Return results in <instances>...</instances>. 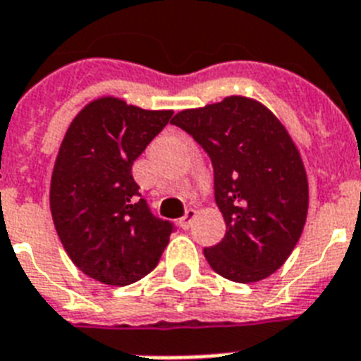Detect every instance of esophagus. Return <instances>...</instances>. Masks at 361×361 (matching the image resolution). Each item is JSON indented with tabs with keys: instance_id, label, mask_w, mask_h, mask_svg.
I'll use <instances>...</instances> for the list:
<instances>
[{
	"instance_id": "obj_1",
	"label": "esophagus",
	"mask_w": 361,
	"mask_h": 361,
	"mask_svg": "<svg viewBox=\"0 0 361 361\" xmlns=\"http://www.w3.org/2000/svg\"><path fill=\"white\" fill-rule=\"evenodd\" d=\"M195 216H197V212L193 210V208H190V210H186V214H184L180 219H178V225L184 228V231H188V228L192 227L193 219H195Z\"/></svg>"
}]
</instances>
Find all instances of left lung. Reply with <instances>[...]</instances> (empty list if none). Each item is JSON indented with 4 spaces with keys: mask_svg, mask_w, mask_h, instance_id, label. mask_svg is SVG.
<instances>
[{
    "mask_svg": "<svg viewBox=\"0 0 361 361\" xmlns=\"http://www.w3.org/2000/svg\"><path fill=\"white\" fill-rule=\"evenodd\" d=\"M171 123L192 134L212 160L214 195L227 232L204 258L232 282L275 273L297 245L308 214L305 164L284 125L249 97L183 110Z\"/></svg>",
    "mask_w": 361,
    "mask_h": 361,
    "instance_id": "obj_1",
    "label": "left lung"
}]
</instances>
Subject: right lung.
Listing matches in <instances>:
<instances>
[{"label":"right lung","mask_w":361,"mask_h":361,"mask_svg":"<svg viewBox=\"0 0 361 361\" xmlns=\"http://www.w3.org/2000/svg\"><path fill=\"white\" fill-rule=\"evenodd\" d=\"M171 110L99 97L75 116L51 175L53 223L71 262L90 279L129 286L157 267L173 223L154 216L133 164L169 123Z\"/></svg>","instance_id":"add662e5"}]
</instances>
